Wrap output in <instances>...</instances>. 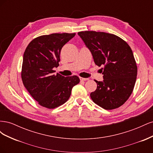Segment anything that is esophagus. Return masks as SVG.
<instances>
[{
  "label": "esophagus",
  "mask_w": 153,
  "mask_h": 153,
  "mask_svg": "<svg viewBox=\"0 0 153 153\" xmlns=\"http://www.w3.org/2000/svg\"><path fill=\"white\" fill-rule=\"evenodd\" d=\"M80 80L81 81H86V80H89V78H82V77H80Z\"/></svg>",
  "instance_id": "34e87169"
}]
</instances>
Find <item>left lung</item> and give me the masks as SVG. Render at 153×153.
I'll use <instances>...</instances> for the list:
<instances>
[{"label": "left lung", "mask_w": 153, "mask_h": 153, "mask_svg": "<svg viewBox=\"0 0 153 153\" xmlns=\"http://www.w3.org/2000/svg\"><path fill=\"white\" fill-rule=\"evenodd\" d=\"M78 34L94 63L103 66V80H94L97 89L91 93V99L106 110L119 107L131 94L137 79V66L130 47L119 37L103 32L82 31Z\"/></svg>", "instance_id": "left-lung-1"}]
</instances>
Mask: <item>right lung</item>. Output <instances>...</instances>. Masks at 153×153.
<instances>
[{
    "label": "right lung",
    "instance_id": "1",
    "mask_svg": "<svg viewBox=\"0 0 153 153\" xmlns=\"http://www.w3.org/2000/svg\"><path fill=\"white\" fill-rule=\"evenodd\" d=\"M75 33H55L38 37L26 48L23 57V84L38 103L44 107L55 108L66 103L72 88L80 82L77 76L65 77L53 75L57 68L63 46Z\"/></svg>",
    "mask_w": 153,
    "mask_h": 153
}]
</instances>
